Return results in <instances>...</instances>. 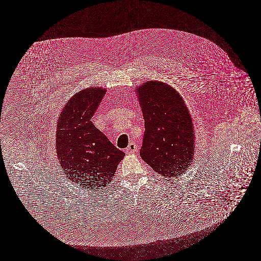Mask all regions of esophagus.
I'll return each instance as SVG.
<instances>
[{"label": "esophagus", "instance_id": "obj_1", "mask_svg": "<svg viewBox=\"0 0 261 261\" xmlns=\"http://www.w3.org/2000/svg\"><path fill=\"white\" fill-rule=\"evenodd\" d=\"M137 151H138V148H137V144L135 142H131L126 148L127 154H133Z\"/></svg>", "mask_w": 261, "mask_h": 261}]
</instances>
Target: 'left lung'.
Here are the masks:
<instances>
[{
  "label": "left lung",
  "mask_w": 261,
  "mask_h": 261,
  "mask_svg": "<svg viewBox=\"0 0 261 261\" xmlns=\"http://www.w3.org/2000/svg\"><path fill=\"white\" fill-rule=\"evenodd\" d=\"M144 119L140 155L151 168L176 177L189 168L194 154V129L182 96L164 82L149 81L137 89Z\"/></svg>",
  "instance_id": "obj_1"
}]
</instances>
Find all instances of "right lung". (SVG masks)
Wrapping results in <instances>:
<instances>
[{
  "label": "right lung",
  "instance_id": "right-lung-1",
  "mask_svg": "<svg viewBox=\"0 0 261 261\" xmlns=\"http://www.w3.org/2000/svg\"><path fill=\"white\" fill-rule=\"evenodd\" d=\"M105 93L103 88L80 91L65 105L57 122L56 151L63 172L84 190L107 187L125 155L91 120Z\"/></svg>",
  "mask_w": 261,
  "mask_h": 261
}]
</instances>
